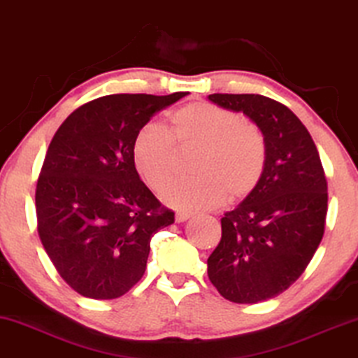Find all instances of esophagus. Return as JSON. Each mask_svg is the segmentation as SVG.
Listing matches in <instances>:
<instances>
[{
    "label": "esophagus",
    "mask_w": 358,
    "mask_h": 358,
    "mask_svg": "<svg viewBox=\"0 0 358 358\" xmlns=\"http://www.w3.org/2000/svg\"><path fill=\"white\" fill-rule=\"evenodd\" d=\"M190 216H192L190 211L178 210V211H176V222H184V221H187Z\"/></svg>",
    "instance_id": "esophagus-1"
}]
</instances>
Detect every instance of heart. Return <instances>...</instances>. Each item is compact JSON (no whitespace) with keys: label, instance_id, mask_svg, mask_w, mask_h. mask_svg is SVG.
Segmentation results:
<instances>
[{"label":"heart","instance_id":"b5f03b06","mask_svg":"<svg viewBox=\"0 0 358 358\" xmlns=\"http://www.w3.org/2000/svg\"><path fill=\"white\" fill-rule=\"evenodd\" d=\"M178 150H199L192 173L164 201L180 210H211L229 195L247 196L260 182L266 164V141L260 127L237 113L208 101L189 103L169 116V129L147 124L132 142V162L148 187L163 192L176 174Z\"/></svg>","mask_w":358,"mask_h":358}]
</instances>
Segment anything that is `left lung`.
<instances>
[{"label":"left lung","instance_id":"left-lung-1","mask_svg":"<svg viewBox=\"0 0 358 358\" xmlns=\"http://www.w3.org/2000/svg\"><path fill=\"white\" fill-rule=\"evenodd\" d=\"M208 100L242 113L266 141L260 182L221 217L208 278L231 302H263L297 281L323 239L324 171L312 136L287 106L255 93H213Z\"/></svg>","mask_w":358,"mask_h":358}]
</instances>
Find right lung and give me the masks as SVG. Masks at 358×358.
Listing matches in <instances>:
<instances>
[{
  "instance_id": "1",
  "label": "right lung",
  "mask_w": 358,
  "mask_h": 358,
  "mask_svg": "<svg viewBox=\"0 0 358 358\" xmlns=\"http://www.w3.org/2000/svg\"><path fill=\"white\" fill-rule=\"evenodd\" d=\"M185 95L100 96L56 131L35 192L38 236L61 278L84 297L117 299L136 286L153 234L174 222L134 166L132 142Z\"/></svg>"
}]
</instances>
